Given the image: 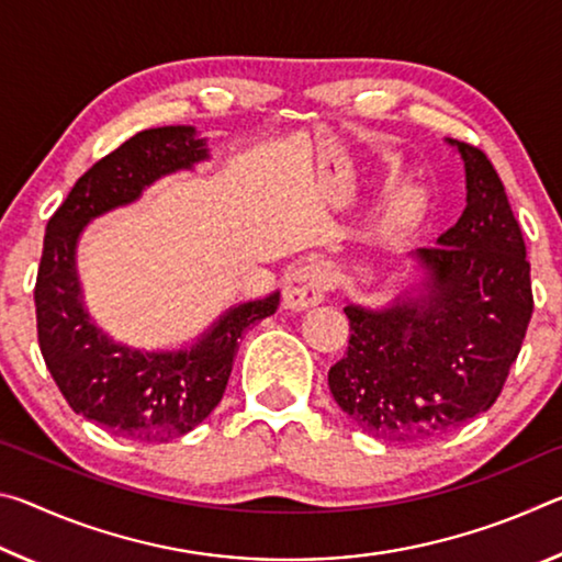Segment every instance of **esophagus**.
Segmentation results:
<instances>
[{"mask_svg": "<svg viewBox=\"0 0 562 562\" xmlns=\"http://www.w3.org/2000/svg\"><path fill=\"white\" fill-rule=\"evenodd\" d=\"M327 292V274L317 265H302L294 268L282 288L284 307L292 312H302L315 307Z\"/></svg>", "mask_w": 562, "mask_h": 562, "instance_id": "esophagus-1", "label": "esophagus"}]
</instances>
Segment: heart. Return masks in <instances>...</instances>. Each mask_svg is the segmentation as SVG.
Listing matches in <instances>:
<instances>
[{
	"instance_id": "b5f03b06",
	"label": "heart",
	"mask_w": 562,
	"mask_h": 562,
	"mask_svg": "<svg viewBox=\"0 0 562 562\" xmlns=\"http://www.w3.org/2000/svg\"><path fill=\"white\" fill-rule=\"evenodd\" d=\"M422 207H424L422 190L414 186L396 188L392 201L386 203V211L382 217V231L386 235L404 231V227H408L416 221L418 213H422Z\"/></svg>"
}]
</instances>
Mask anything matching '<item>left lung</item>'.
<instances>
[{"label": "left lung", "mask_w": 562, "mask_h": 562, "mask_svg": "<svg viewBox=\"0 0 562 562\" xmlns=\"http://www.w3.org/2000/svg\"><path fill=\"white\" fill-rule=\"evenodd\" d=\"M465 170V207L436 247L412 252L424 282L386 307L347 302L349 347L329 392L361 431L416 441L496 402L532 315L530 262L486 154L446 138Z\"/></svg>", "instance_id": "left-lung-1"}]
</instances>
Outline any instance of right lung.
Segmentation results:
<instances>
[{
    "instance_id": "obj_1",
    "label": "right lung",
    "mask_w": 562,
    "mask_h": 562,
    "mask_svg": "<svg viewBox=\"0 0 562 562\" xmlns=\"http://www.w3.org/2000/svg\"><path fill=\"white\" fill-rule=\"evenodd\" d=\"M207 158L193 126L140 131L76 180L46 225L34 288L42 357L74 412L121 439L166 443L205 422L221 404L245 329L280 304V292L240 302L188 345L154 351L109 337L83 307L76 247L87 225Z\"/></svg>"
}]
</instances>
